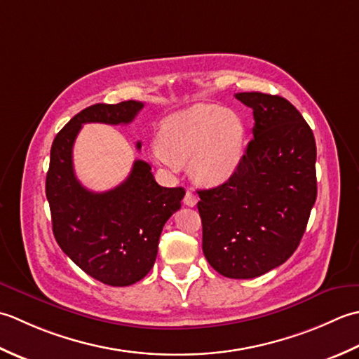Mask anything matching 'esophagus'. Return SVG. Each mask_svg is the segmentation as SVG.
Wrapping results in <instances>:
<instances>
[{
  "instance_id": "esophagus-1",
  "label": "esophagus",
  "mask_w": 359,
  "mask_h": 359,
  "mask_svg": "<svg viewBox=\"0 0 359 359\" xmlns=\"http://www.w3.org/2000/svg\"><path fill=\"white\" fill-rule=\"evenodd\" d=\"M196 201H198V198H196V194L194 192V190H187L186 192V196H184V204L186 206H190V208H194L195 204H196Z\"/></svg>"
}]
</instances>
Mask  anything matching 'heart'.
<instances>
[{"label": "heart", "mask_w": 359, "mask_h": 359, "mask_svg": "<svg viewBox=\"0 0 359 359\" xmlns=\"http://www.w3.org/2000/svg\"><path fill=\"white\" fill-rule=\"evenodd\" d=\"M243 145L245 123L238 114L218 105H198L161 123L151 156L170 172L189 161L195 181L218 184L237 170Z\"/></svg>", "instance_id": "obj_1"}]
</instances>
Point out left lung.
<instances>
[{
  "mask_svg": "<svg viewBox=\"0 0 359 359\" xmlns=\"http://www.w3.org/2000/svg\"><path fill=\"white\" fill-rule=\"evenodd\" d=\"M252 108V139L237 170L214 189L198 190L203 252L229 279H252L297 250L316 201V142L287 99L238 93Z\"/></svg>",
  "mask_w": 359,
  "mask_h": 359,
  "instance_id": "left-lung-1",
  "label": "left lung"
}]
</instances>
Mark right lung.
I'll list each match as a JSON object with an SVG mask.
<instances>
[{"mask_svg": "<svg viewBox=\"0 0 359 359\" xmlns=\"http://www.w3.org/2000/svg\"><path fill=\"white\" fill-rule=\"evenodd\" d=\"M142 107L136 100L88 107L58 131L50 147L46 198L54 237L80 269L111 287H128L149 274L161 232L186 192L161 187L141 159L118 187L91 192L76 178L72 145L83 123H130ZM136 147L141 149V142Z\"/></svg>", "mask_w": 359, "mask_h": 359, "instance_id": "obj_1", "label": "right lung"}]
</instances>
